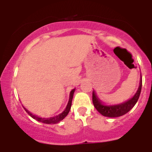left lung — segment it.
<instances>
[{
    "mask_svg": "<svg viewBox=\"0 0 152 152\" xmlns=\"http://www.w3.org/2000/svg\"><path fill=\"white\" fill-rule=\"evenodd\" d=\"M142 80L141 78L139 89H138L137 92L135 93V94L131 99L127 100V101L119 103V104H116V105H103L102 102L98 99L94 91H93L92 100L94 106V107L96 109V110L98 112L100 113V114H102L103 116H107V117L114 118L123 116L126 113H127L130 110L133 108L134 106L135 105V103H137V101L139 100L141 94V90H142Z\"/></svg>",
    "mask_w": 152,
    "mask_h": 152,
    "instance_id": "1",
    "label": "left lung"
}]
</instances>
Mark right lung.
I'll use <instances>...</instances> for the list:
<instances>
[{"instance_id": "add662e5", "label": "right lung", "mask_w": 152, "mask_h": 152, "mask_svg": "<svg viewBox=\"0 0 152 152\" xmlns=\"http://www.w3.org/2000/svg\"><path fill=\"white\" fill-rule=\"evenodd\" d=\"M75 89H73L71 93H70V98H69V100H68V105H67L66 108L61 113L58 114V116H53V117H50V118H41V117H39V116H36V115H33V113H31L29 111H28L26 108H24V110L26 111L28 114H29V116H31L32 118H33L34 119L37 120L39 122H41V123H46V124H55V123H59L60 121H61L63 119H64L65 116H67L69 113L70 110H71V107H72V99H73V95H74V93H75Z\"/></svg>"}]
</instances>
